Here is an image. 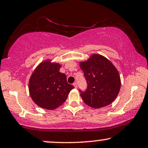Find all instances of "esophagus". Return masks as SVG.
Returning a JSON list of instances; mask_svg holds the SVG:
<instances>
[{
    "label": "esophagus",
    "mask_w": 148,
    "mask_h": 148,
    "mask_svg": "<svg viewBox=\"0 0 148 148\" xmlns=\"http://www.w3.org/2000/svg\"><path fill=\"white\" fill-rule=\"evenodd\" d=\"M73 86L75 87V88H77V83H76V82L73 83Z\"/></svg>",
    "instance_id": "1"
}]
</instances>
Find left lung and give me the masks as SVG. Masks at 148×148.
<instances>
[{
	"label": "left lung",
	"mask_w": 148,
	"mask_h": 148,
	"mask_svg": "<svg viewBox=\"0 0 148 148\" xmlns=\"http://www.w3.org/2000/svg\"><path fill=\"white\" fill-rule=\"evenodd\" d=\"M88 88L81 97L88 106L100 108L114 102L121 89L119 71L110 60L99 54H93L87 60L79 62Z\"/></svg>",
	"instance_id": "left-lung-1"
}]
</instances>
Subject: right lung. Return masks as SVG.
Masks as SVG:
<instances>
[{
    "label": "right lung",
    "mask_w": 148,
    "mask_h": 148,
    "mask_svg": "<svg viewBox=\"0 0 148 148\" xmlns=\"http://www.w3.org/2000/svg\"><path fill=\"white\" fill-rule=\"evenodd\" d=\"M61 64L47 59L40 62L29 80V92L36 104L47 110H54L65 102L73 86L60 73Z\"/></svg>",
    "instance_id": "1"
}]
</instances>
